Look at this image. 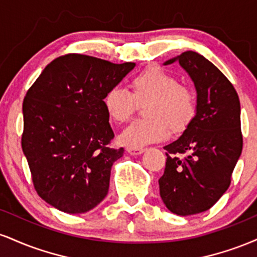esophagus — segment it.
<instances>
[{
	"instance_id": "34e87169",
	"label": "esophagus",
	"mask_w": 257,
	"mask_h": 257,
	"mask_svg": "<svg viewBox=\"0 0 257 257\" xmlns=\"http://www.w3.org/2000/svg\"><path fill=\"white\" fill-rule=\"evenodd\" d=\"M126 151H128L129 155L138 156V155H141V153L145 151V149H143V147H128Z\"/></svg>"
}]
</instances>
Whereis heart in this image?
I'll use <instances>...</instances> for the list:
<instances>
[{
    "mask_svg": "<svg viewBox=\"0 0 257 257\" xmlns=\"http://www.w3.org/2000/svg\"><path fill=\"white\" fill-rule=\"evenodd\" d=\"M128 90L110 88L102 105L111 120L125 123L132 118L138 104L145 118L135 120L120 135L123 145L140 147L162 140L170 133L185 131L196 116L193 91L161 66H149L129 81Z\"/></svg>",
    "mask_w": 257,
    "mask_h": 257,
    "instance_id": "b5f03b06",
    "label": "heart"
}]
</instances>
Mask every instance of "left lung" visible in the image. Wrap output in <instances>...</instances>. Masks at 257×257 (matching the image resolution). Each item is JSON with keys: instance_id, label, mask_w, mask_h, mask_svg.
<instances>
[{"instance_id": "left-lung-1", "label": "left lung", "mask_w": 257, "mask_h": 257, "mask_svg": "<svg viewBox=\"0 0 257 257\" xmlns=\"http://www.w3.org/2000/svg\"><path fill=\"white\" fill-rule=\"evenodd\" d=\"M179 61L197 91L192 122L175 141L164 146L166 169L159 194L170 211L180 216L208 210L226 192L240 157V102L231 82L213 63L188 51L169 59Z\"/></svg>"}]
</instances>
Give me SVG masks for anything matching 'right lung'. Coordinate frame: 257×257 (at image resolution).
<instances>
[{
  "mask_svg": "<svg viewBox=\"0 0 257 257\" xmlns=\"http://www.w3.org/2000/svg\"><path fill=\"white\" fill-rule=\"evenodd\" d=\"M134 63L67 54L44 67L23 102L22 147L35 190L67 214L87 213L105 198L123 147L113 139L102 99Z\"/></svg>",
  "mask_w": 257,
  "mask_h": 257,
  "instance_id": "1",
  "label": "right lung"
}]
</instances>
